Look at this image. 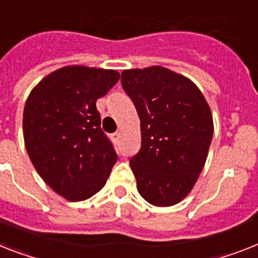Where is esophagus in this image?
<instances>
[{
	"label": "esophagus",
	"mask_w": 258,
	"mask_h": 258,
	"mask_svg": "<svg viewBox=\"0 0 258 258\" xmlns=\"http://www.w3.org/2000/svg\"><path fill=\"white\" fill-rule=\"evenodd\" d=\"M112 138H113L114 141H118V140H120V138H121V133H120V132H116V133L112 134Z\"/></svg>",
	"instance_id": "obj_1"
}]
</instances>
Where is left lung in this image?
<instances>
[{
  "label": "left lung",
  "instance_id": "left-lung-1",
  "mask_svg": "<svg viewBox=\"0 0 258 258\" xmlns=\"http://www.w3.org/2000/svg\"><path fill=\"white\" fill-rule=\"evenodd\" d=\"M121 84L141 121V149L129 162L138 192L157 207L179 203L207 159L210 106L190 79L161 66L125 70Z\"/></svg>",
  "mask_w": 258,
  "mask_h": 258
}]
</instances>
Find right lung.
Here are the masks:
<instances>
[{
  "label": "right lung",
  "mask_w": 258,
  "mask_h": 258,
  "mask_svg": "<svg viewBox=\"0 0 258 258\" xmlns=\"http://www.w3.org/2000/svg\"><path fill=\"white\" fill-rule=\"evenodd\" d=\"M118 79L114 70L67 66L42 79L27 97V154L40 178L67 201H86L99 192L116 163L96 101Z\"/></svg>",
  "instance_id": "1"
}]
</instances>
